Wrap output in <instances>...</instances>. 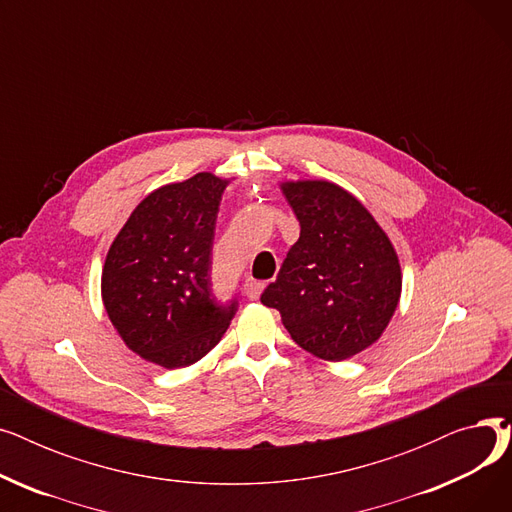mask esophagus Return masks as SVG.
I'll list each match as a JSON object with an SVG mask.
<instances>
[{
  "label": "esophagus",
  "instance_id": "obj_1",
  "mask_svg": "<svg viewBox=\"0 0 512 512\" xmlns=\"http://www.w3.org/2000/svg\"><path fill=\"white\" fill-rule=\"evenodd\" d=\"M242 292H245L247 299L257 301L261 297V292H263V284L249 278V280H245V284H242Z\"/></svg>",
  "mask_w": 512,
  "mask_h": 512
}]
</instances>
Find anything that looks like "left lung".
I'll use <instances>...</instances> for the list:
<instances>
[{"instance_id": "1", "label": "left lung", "mask_w": 512, "mask_h": 512, "mask_svg": "<svg viewBox=\"0 0 512 512\" xmlns=\"http://www.w3.org/2000/svg\"><path fill=\"white\" fill-rule=\"evenodd\" d=\"M228 178L199 172L149 193L116 234L101 299L124 344L141 359L180 369L222 340L236 301L211 299V245Z\"/></svg>"}]
</instances>
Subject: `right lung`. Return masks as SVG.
Segmentation results:
<instances>
[{"label":"right lung","mask_w":512,"mask_h":512,"mask_svg":"<svg viewBox=\"0 0 512 512\" xmlns=\"http://www.w3.org/2000/svg\"><path fill=\"white\" fill-rule=\"evenodd\" d=\"M301 236L261 303L292 340L324 361H346L378 342L398 307L400 261L367 207L328 180L282 182Z\"/></svg>","instance_id":"obj_1"}]
</instances>
